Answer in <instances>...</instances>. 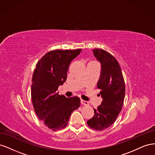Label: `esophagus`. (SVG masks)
Wrapping results in <instances>:
<instances>
[{
	"instance_id": "1",
	"label": "esophagus",
	"mask_w": 155,
	"mask_h": 155,
	"mask_svg": "<svg viewBox=\"0 0 155 155\" xmlns=\"http://www.w3.org/2000/svg\"><path fill=\"white\" fill-rule=\"evenodd\" d=\"M81 104L83 105H88V102L87 101H85V100H81Z\"/></svg>"
}]
</instances>
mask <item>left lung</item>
Instances as JSON below:
<instances>
[{
  "label": "left lung",
  "mask_w": 155,
  "mask_h": 155,
  "mask_svg": "<svg viewBox=\"0 0 155 155\" xmlns=\"http://www.w3.org/2000/svg\"><path fill=\"white\" fill-rule=\"evenodd\" d=\"M94 55L101 63V73L97 88L103 97L101 104L94 110V115L87 121L91 129L102 130L109 127L117 119L124 105L125 86L118 61L107 51L96 48Z\"/></svg>",
  "instance_id": "8db88e82"
}]
</instances>
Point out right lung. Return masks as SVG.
Segmentation results:
<instances>
[{
    "label": "right lung",
    "instance_id": "1",
    "mask_svg": "<svg viewBox=\"0 0 155 155\" xmlns=\"http://www.w3.org/2000/svg\"><path fill=\"white\" fill-rule=\"evenodd\" d=\"M81 49L54 50L37 62L32 76L31 97L36 115L51 130L64 129L72 112L80 106V99L67 98L57 92L66 81L68 67Z\"/></svg>",
    "mask_w": 155,
    "mask_h": 155
}]
</instances>
